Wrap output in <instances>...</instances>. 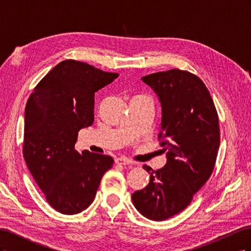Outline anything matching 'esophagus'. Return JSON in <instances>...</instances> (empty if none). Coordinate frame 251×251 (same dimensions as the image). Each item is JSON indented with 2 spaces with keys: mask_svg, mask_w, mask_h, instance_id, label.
<instances>
[{
  "mask_svg": "<svg viewBox=\"0 0 251 251\" xmlns=\"http://www.w3.org/2000/svg\"><path fill=\"white\" fill-rule=\"evenodd\" d=\"M115 162H116L117 164H121V165H130V164L133 163V162L130 160V159H127V158H126V157H118V158H116Z\"/></svg>",
  "mask_w": 251,
  "mask_h": 251,
  "instance_id": "1",
  "label": "esophagus"
}]
</instances>
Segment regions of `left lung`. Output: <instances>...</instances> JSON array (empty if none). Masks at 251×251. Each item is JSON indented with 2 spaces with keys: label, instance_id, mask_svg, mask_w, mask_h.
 <instances>
[{
  "label": "left lung",
  "instance_id": "8db88e82",
  "mask_svg": "<svg viewBox=\"0 0 251 251\" xmlns=\"http://www.w3.org/2000/svg\"><path fill=\"white\" fill-rule=\"evenodd\" d=\"M161 104V140L166 163L150 166V183L132 195L142 216L163 221L185 209L214 171L220 147L219 118L204 82L195 74L173 69L143 76Z\"/></svg>",
  "mask_w": 251,
  "mask_h": 251
}]
</instances>
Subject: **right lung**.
<instances>
[{"instance_id":"1","label":"right lung","mask_w":251,"mask_h":251,"mask_svg":"<svg viewBox=\"0 0 251 251\" xmlns=\"http://www.w3.org/2000/svg\"><path fill=\"white\" fill-rule=\"evenodd\" d=\"M118 77L77 60L60 62L28 98L23 154L48 203L75 215L93 202L111 156L74 149L79 130L94 121V94Z\"/></svg>"}]
</instances>
